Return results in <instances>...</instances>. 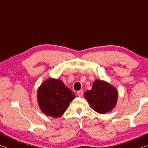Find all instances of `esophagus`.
<instances>
[{"instance_id": "34e87169", "label": "esophagus", "mask_w": 148, "mask_h": 148, "mask_svg": "<svg viewBox=\"0 0 148 148\" xmlns=\"http://www.w3.org/2000/svg\"><path fill=\"white\" fill-rule=\"evenodd\" d=\"M77 95L78 97H82V95H83V90H80V91H77Z\"/></svg>"}]
</instances>
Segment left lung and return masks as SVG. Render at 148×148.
Instances as JSON below:
<instances>
[{"label": "left lung", "mask_w": 148, "mask_h": 148, "mask_svg": "<svg viewBox=\"0 0 148 148\" xmlns=\"http://www.w3.org/2000/svg\"><path fill=\"white\" fill-rule=\"evenodd\" d=\"M84 97L95 112L101 114L110 112L116 106L118 92L116 87L104 80L96 79Z\"/></svg>", "instance_id": "left-lung-1"}]
</instances>
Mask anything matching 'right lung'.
<instances>
[{"mask_svg":"<svg viewBox=\"0 0 148 148\" xmlns=\"http://www.w3.org/2000/svg\"><path fill=\"white\" fill-rule=\"evenodd\" d=\"M71 90L61 79L52 77L45 80L37 91V102L41 111L47 116L57 118L66 111L75 99Z\"/></svg>","mask_w":148,"mask_h":148,"instance_id":"right-lung-1","label":"right lung"}]
</instances>
